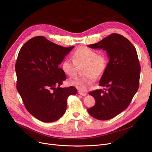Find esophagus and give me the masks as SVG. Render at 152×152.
<instances>
[{"label":"esophagus","mask_w":152,"mask_h":152,"mask_svg":"<svg viewBox=\"0 0 152 152\" xmlns=\"http://www.w3.org/2000/svg\"><path fill=\"white\" fill-rule=\"evenodd\" d=\"M78 93H79V94H80V95H81V96H86V92H83V91H78Z\"/></svg>","instance_id":"esophagus-1"}]
</instances>
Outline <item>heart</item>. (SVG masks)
Returning <instances> with one entry per match:
<instances>
[{"label": "heart", "mask_w": 152, "mask_h": 152, "mask_svg": "<svg viewBox=\"0 0 152 152\" xmlns=\"http://www.w3.org/2000/svg\"><path fill=\"white\" fill-rule=\"evenodd\" d=\"M83 64H84L83 72L86 75L71 79L69 84L78 89L84 91L95 81L96 76H99L104 72L107 66V58L104 54H97L94 50L81 47L75 51L72 59H64L61 68L66 75L72 76L76 72V66Z\"/></svg>", "instance_id": "1"}]
</instances>
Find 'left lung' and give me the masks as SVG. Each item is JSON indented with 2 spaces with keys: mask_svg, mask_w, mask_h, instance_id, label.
I'll return each instance as SVG.
<instances>
[{
  "mask_svg": "<svg viewBox=\"0 0 152 152\" xmlns=\"http://www.w3.org/2000/svg\"><path fill=\"white\" fill-rule=\"evenodd\" d=\"M89 48L106 51L109 62L99 81L97 89L89 94L95 99L89 114L101 121H107L126 109L138 89L140 65L136 49L124 36L112 34Z\"/></svg>",
  "mask_w": 152,
  "mask_h": 152,
  "instance_id": "1",
  "label": "left lung"
}]
</instances>
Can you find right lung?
I'll return each mask as SVG.
<instances>
[{"label": "right lung", "mask_w": 152, "mask_h": 152, "mask_svg": "<svg viewBox=\"0 0 152 152\" xmlns=\"http://www.w3.org/2000/svg\"><path fill=\"white\" fill-rule=\"evenodd\" d=\"M74 47H63L37 36L26 42L18 53L17 89L25 108L39 121L59 119L66 109L68 96L76 94L75 87H60L66 77L58 66Z\"/></svg>", "instance_id": "right-lung-1"}]
</instances>
